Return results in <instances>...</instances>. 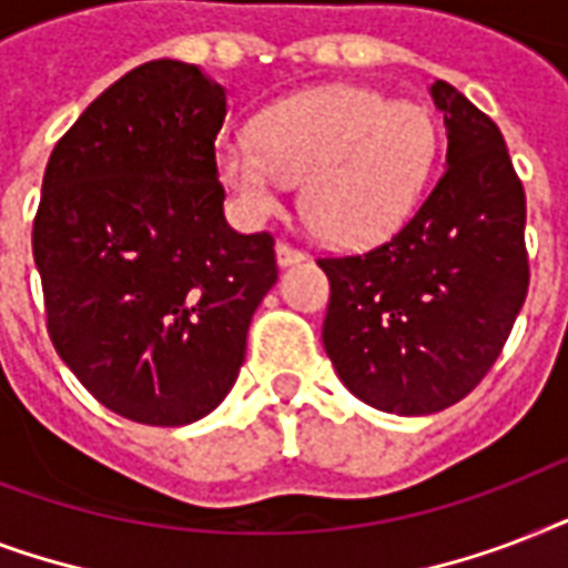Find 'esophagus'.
Listing matches in <instances>:
<instances>
[{
    "mask_svg": "<svg viewBox=\"0 0 568 568\" xmlns=\"http://www.w3.org/2000/svg\"><path fill=\"white\" fill-rule=\"evenodd\" d=\"M303 258H306V253H303V250L292 247V244H285V241H280V244H276V262H280L283 267L297 265V262H303Z\"/></svg>",
    "mask_w": 568,
    "mask_h": 568,
    "instance_id": "34e87169",
    "label": "esophagus"
}]
</instances>
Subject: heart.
Instances as JSON below:
<instances>
[{"instance_id": "heart-1", "label": "heart", "mask_w": 568, "mask_h": 568, "mask_svg": "<svg viewBox=\"0 0 568 568\" xmlns=\"http://www.w3.org/2000/svg\"><path fill=\"white\" fill-rule=\"evenodd\" d=\"M436 159V126L415 102L329 84L267 105L250 138H221L217 173L250 217L303 182V214L321 239L363 247L388 239L418 203Z\"/></svg>"}]
</instances>
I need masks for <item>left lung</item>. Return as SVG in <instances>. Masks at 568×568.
I'll return each mask as SVG.
<instances>
[{"label": "left lung", "mask_w": 568, "mask_h": 568, "mask_svg": "<svg viewBox=\"0 0 568 568\" xmlns=\"http://www.w3.org/2000/svg\"><path fill=\"white\" fill-rule=\"evenodd\" d=\"M448 155L422 209L368 253L318 258L324 351L359 400L397 415L457 404L493 368L528 297L525 189L501 129L430 84Z\"/></svg>", "instance_id": "obj_1"}]
</instances>
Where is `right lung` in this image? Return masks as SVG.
I'll use <instances>...</instances> for the list:
<instances>
[{
  "mask_svg": "<svg viewBox=\"0 0 568 568\" xmlns=\"http://www.w3.org/2000/svg\"><path fill=\"white\" fill-rule=\"evenodd\" d=\"M226 93L185 61H146L67 129L31 250L58 356L129 422L203 418L239 377L276 283L271 232L223 217L214 141Z\"/></svg>",
  "mask_w": 568,
  "mask_h": 568,
  "instance_id": "obj_1",
  "label": "right lung"
}]
</instances>
